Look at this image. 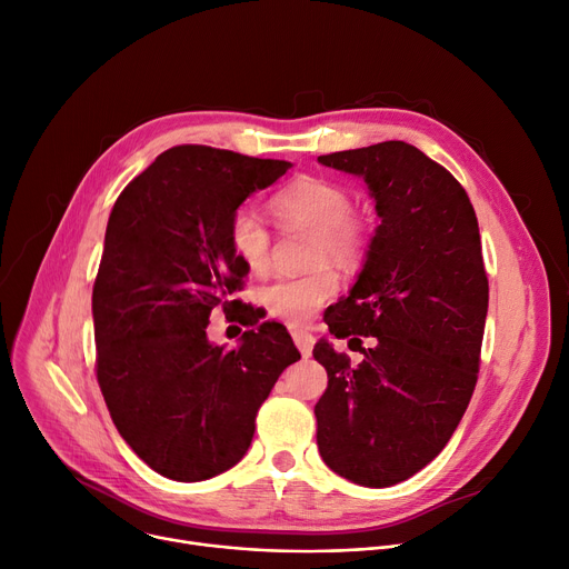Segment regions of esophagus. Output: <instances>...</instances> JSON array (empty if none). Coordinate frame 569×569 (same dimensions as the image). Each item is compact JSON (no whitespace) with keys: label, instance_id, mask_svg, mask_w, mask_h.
<instances>
[{"label":"esophagus","instance_id":"obj_1","mask_svg":"<svg viewBox=\"0 0 569 569\" xmlns=\"http://www.w3.org/2000/svg\"><path fill=\"white\" fill-rule=\"evenodd\" d=\"M290 335H292V339H295V346L300 348L302 357H309L311 350H313V335L307 332V330H295V327L290 330Z\"/></svg>","mask_w":569,"mask_h":569}]
</instances>
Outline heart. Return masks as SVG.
I'll return each instance as SVG.
<instances>
[{"instance_id": "b5f03b06", "label": "heart", "mask_w": 569, "mask_h": 569, "mask_svg": "<svg viewBox=\"0 0 569 569\" xmlns=\"http://www.w3.org/2000/svg\"><path fill=\"white\" fill-rule=\"evenodd\" d=\"M350 193L322 177H300L272 198V212L286 230L313 232L309 262L316 264L302 274H286L262 288L267 311L290 325L309 322L318 309L339 292V264H355L367 247V228L352 212ZM230 247L251 272H264L272 258V232L249 204L237 207L228 223Z\"/></svg>"}]
</instances>
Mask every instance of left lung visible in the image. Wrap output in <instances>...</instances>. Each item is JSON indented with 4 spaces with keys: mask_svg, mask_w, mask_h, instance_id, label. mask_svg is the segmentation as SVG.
<instances>
[{
    "mask_svg": "<svg viewBox=\"0 0 569 569\" xmlns=\"http://www.w3.org/2000/svg\"><path fill=\"white\" fill-rule=\"evenodd\" d=\"M362 177L380 226L348 297L325 311L337 339L373 337L350 365L320 339L316 403L322 461L362 487H392L433 461L472 397L489 281L468 193L403 140L318 157Z\"/></svg>",
    "mask_w": 569,
    "mask_h": 569,
    "instance_id": "1",
    "label": "left lung"
}]
</instances>
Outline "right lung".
Instances as JSON below:
<instances>
[{
  "label": "right lung",
  "instance_id": "obj_1",
  "mask_svg": "<svg viewBox=\"0 0 569 569\" xmlns=\"http://www.w3.org/2000/svg\"><path fill=\"white\" fill-rule=\"evenodd\" d=\"M288 168L179 144L110 212L92 290L97 380L119 436L168 480L202 482L242 459L258 408L300 360L286 327L258 322L253 307L237 313L253 327L237 348L207 339L209 313L242 307L230 295L249 274L230 247V214Z\"/></svg>",
  "mask_w": 569,
  "mask_h": 569
}]
</instances>
